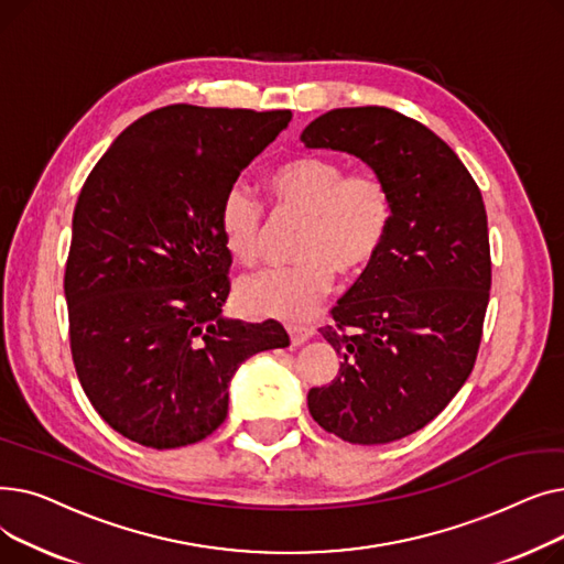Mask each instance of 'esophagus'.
I'll return each mask as SVG.
<instances>
[{
  "label": "esophagus",
  "instance_id": "1",
  "mask_svg": "<svg viewBox=\"0 0 564 564\" xmlns=\"http://www.w3.org/2000/svg\"><path fill=\"white\" fill-rule=\"evenodd\" d=\"M285 329H288V334H290L292 345H302V343H306V340L313 336V327H308V324L288 322Z\"/></svg>",
  "mask_w": 564,
  "mask_h": 564
}]
</instances>
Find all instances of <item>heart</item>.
Segmentation results:
<instances>
[{
  "mask_svg": "<svg viewBox=\"0 0 564 564\" xmlns=\"http://www.w3.org/2000/svg\"><path fill=\"white\" fill-rule=\"evenodd\" d=\"M274 213L304 217L294 245L300 260L262 270L237 283V304L276 319H306L343 279L361 276L381 253L393 226V192L375 169H354L327 155H304L267 175ZM264 205L245 183H232L219 203V230L228 253L242 264L260 256Z\"/></svg>",
  "mask_w": 564,
  "mask_h": 564,
  "instance_id": "heart-1",
  "label": "heart"
}]
</instances>
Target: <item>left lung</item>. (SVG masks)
<instances>
[{
	"label": "left lung",
	"instance_id": "1",
	"mask_svg": "<svg viewBox=\"0 0 564 564\" xmlns=\"http://www.w3.org/2000/svg\"><path fill=\"white\" fill-rule=\"evenodd\" d=\"M302 141L361 158L393 192L387 245L319 329L343 361L308 391L311 416L359 446L398 441L436 419L476 366L491 288L485 200L446 141L389 107L327 111Z\"/></svg>",
	"mask_w": 564,
	"mask_h": 564
}]
</instances>
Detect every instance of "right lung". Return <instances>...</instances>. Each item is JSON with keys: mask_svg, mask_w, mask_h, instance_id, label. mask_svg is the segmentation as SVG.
Listing matches in <instances>:
<instances>
[{"mask_svg": "<svg viewBox=\"0 0 564 564\" xmlns=\"http://www.w3.org/2000/svg\"><path fill=\"white\" fill-rule=\"evenodd\" d=\"M292 113L169 105L126 128L88 173L64 292L82 389L118 434L181 448L228 413V381L290 345L274 319L221 317L230 292L219 203Z\"/></svg>", "mask_w": 564, "mask_h": 564, "instance_id": "1", "label": "right lung"}]
</instances>
